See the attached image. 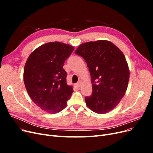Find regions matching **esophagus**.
Masks as SVG:
<instances>
[{
	"label": "esophagus",
	"mask_w": 153,
	"mask_h": 153,
	"mask_svg": "<svg viewBox=\"0 0 153 153\" xmlns=\"http://www.w3.org/2000/svg\"><path fill=\"white\" fill-rule=\"evenodd\" d=\"M75 85H76V87H80L81 86V82H78L77 84H75Z\"/></svg>",
	"instance_id": "1"
}]
</instances>
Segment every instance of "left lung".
<instances>
[{
	"label": "left lung",
	"instance_id": "1",
	"mask_svg": "<svg viewBox=\"0 0 153 153\" xmlns=\"http://www.w3.org/2000/svg\"><path fill=\"white\" fill-rule=\"evenodd\" d=\"M75 53L84 59L91 74L92 94L85 98L87 106L97 114L108 113L127 90L129 69L124 55L107 40L82 43Z\"/></svg>",
	"mask_w": 153,
	"mask_h": 153
}]
</instances>
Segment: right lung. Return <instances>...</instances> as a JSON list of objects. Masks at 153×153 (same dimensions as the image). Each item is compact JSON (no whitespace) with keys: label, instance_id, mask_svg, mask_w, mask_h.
<instances>
[{"label":"right lung","instance_id":"right-lung-1","mask_svg":"<svg viewBox=\"0 0 153 153\" xmlns=\"http://www.w3.org/2000/svg\"><path fill=\"white\" fill-rule=\"evenodd\" d=\"M73 46L58 41L43 44L27 59L24 70L26 90L33 102L50 114L61 112L73 92L66 82L64 63L74 50Z\"/></svg>","mask_w":153,"mask_h":153}]
</instances>
